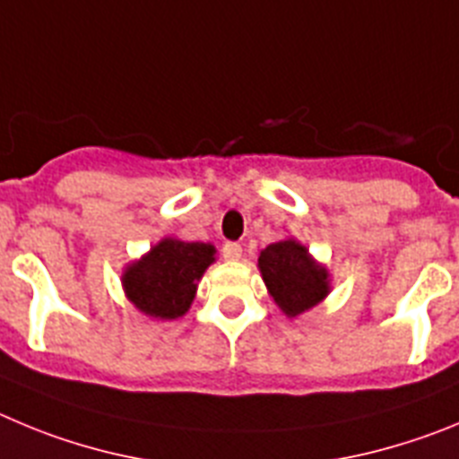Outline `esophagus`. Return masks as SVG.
<instances>
[{"mask_svg":"<svg viewBox=\"0 0 459 459\" xmlns=\"http://www.w3.org/2000/svg\"><path fill=\"white\" fill-rule=\"evenodd\" d=\"M224 258L226 260H239L242 258V245H238V242H226L224 245Z\"/></svg>","mask_w":459,"mask_h":459,"instance_id":"obj_1","label":"esophagus"}]
</instances>
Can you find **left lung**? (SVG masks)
I'll return each instance as SVG.
<instances>
[{
	"instance_id": "1",
	"label": "left lung",
	"mask_w": 459,
	"mask_h": 459,
	"mask_svg": "<svg viewBox=\"0 0 459 459\" xmlns=\"http://www.w3.org/2000/svg\"><path fill=\"white\" fill-rule=\"evenodd\" d=\"M258 267L270 295L286 316H299L329 292L327 270L313 263L307 247L295 239L274 242L260 251Z\"/></svg>"
}]
</instances>
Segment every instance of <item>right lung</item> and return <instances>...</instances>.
<instances>
[{
	"mask_svg": "<svg viewBox=\"0 0 459 459\" xmlns=\"http://www.w3.org/2000/svg\"><path fill=\"white\" fill-rule=\"evenodd\" d=\"M212 260V245L167 238L127 267L123 286L139 311L160 320H173L192 307L196 281Z\"/></svg>",
	"mask_w": 459,
	"mask_h": 459,
	"instance_id": "obj_1",
	"label": "right lung"
}]
</instances>
